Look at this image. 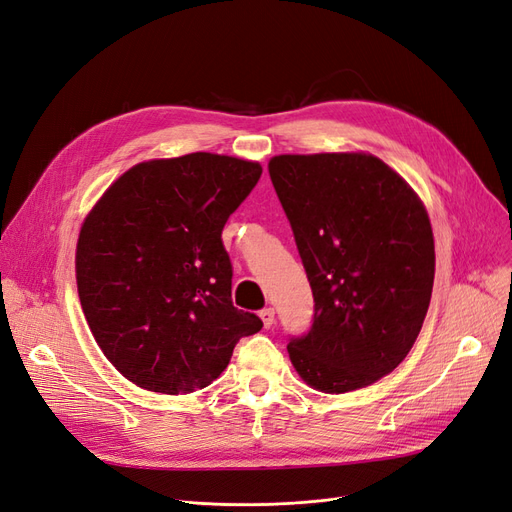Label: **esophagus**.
Returning <instances> with one entry per match:
<instances>
[{
    "label": "esophagus",
    "instance_id": "1",
    "mask_svg": "<svg viewBox=\"0 0 512 512\" xmlns=\"http://www.w3.org/2000/svg\"><path fill=\"white\" fill-rule=\"evenodd\" d=\"M259 316H261L263 327H266V329H270V327L274 325V308H263V310L259 312Z\"/></svg>",
    "mask_w": 512,
    "mask_h": 512
}]
</instances>
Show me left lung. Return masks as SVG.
<instances>
[{
    "label": "left lung",
    "instance_id": "8db88e82",
    "mask_svg": "<svg viewBox=\"0 0 512 512\" xmlns=\"http://www.w3.org/2000/svg\"><path fill=\"white\" fill-rule=\"evenodd\" d=\"M268 170L314 295L291 363L320 392L365 388L403 363L424 325L434 282L426 208L361 151L274 156Z\"/></svg>",
    "mask_w": 512,
    "mask_h": 512
}]
</instances>
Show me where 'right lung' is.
<instances>
[{"label": "right lung", "instance_id": "add662e5", "mask_svg": "<svg viewBox=\"0 0 512 512\" xmlns=\"http://www.w3.org/2000/svg\"><path fill=\"white\" fill-rule=\"evenodd\" d=\"M261 177L257 162L196 151L113 181L82 223L75 278L88 327L126 380L162 394L206 388L257 314L232 304L221 232Z\"/></svg>", "mask_w": 512, "mask_h": 512}]
</instances>
